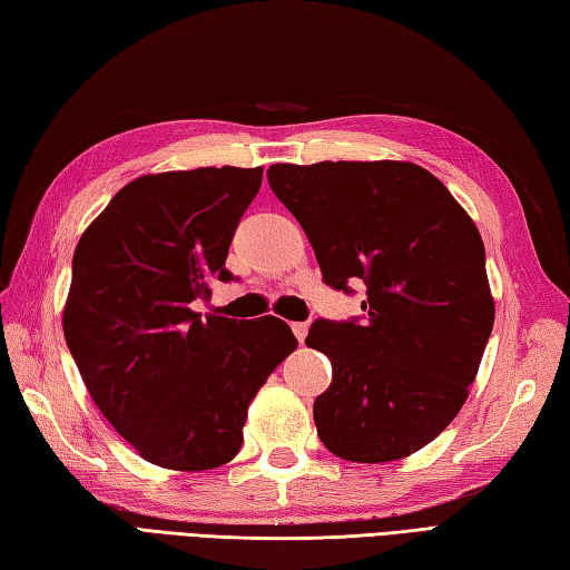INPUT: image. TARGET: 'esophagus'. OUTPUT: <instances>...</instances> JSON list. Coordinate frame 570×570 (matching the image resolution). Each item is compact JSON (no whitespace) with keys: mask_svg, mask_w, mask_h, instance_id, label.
I'll return each mask as SVG.
<instances>
[{"mask_svg":"<svg viewBox=\"0 0 570 570\" xmlns=\"http://www.w3.org/2000/svg\"><path fill=\"white\" fill-rule=\"evenodd\" d=\"M291 330H294L296 340L303 345V342H306V335H308V323H291Z\"/></svg>","mask_w":570,"mask_h":570,"instance_id":"obj_1","label":"esophagus"}]
</instances>
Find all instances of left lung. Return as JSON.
<instances>
[{
    "instance_id": "obj_1",
    "label": "left lung",
    "mask_w": 570,
    "mask_h": 570,
    "mask_svg": "<svg viewBox=\"0 0 570 570\" xmlns=\"http://www.w3.org/2000/svg\"><path fill=\"white\" fill-rule=\"evenodd\" d=\"M269 187L306 230L323 282L362 315L317 317L306 345L333 383L315 399L317 436L362 464L430 444L464 405L493 330L485 247L444 184L413 163L272 165Z\"/></svg>"
}]
</instances>
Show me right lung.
I'll list each match as a JSON object with an SVG mask.
<instances>
[{
    "label": "right lung",
    "instance_id": "1",
    "mask_svg": "<svg viewBox=\"0 0 570 570\" xmlns=\"http://www.w3.org/2000/svg\"><path fill=\"white\" fill-rule=\"evenodd\" d=\"M259 187L262 167L145 175L77 243L65 342L104 417L150 464H228L249 401L298 347L274 315L194 311L235 279L225 257Z\"/></svg>",
    "mask_w": 570,
    "mask_h": 570
}]
</instances>
